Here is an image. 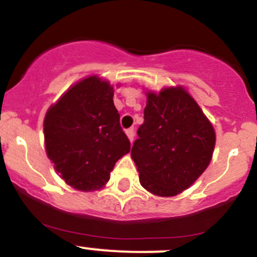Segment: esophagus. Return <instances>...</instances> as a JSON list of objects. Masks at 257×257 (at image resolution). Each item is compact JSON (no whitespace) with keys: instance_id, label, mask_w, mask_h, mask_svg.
Returning <instances> with one entry per match:
<instances>
[{"instance_id":"obj_1","label":"esophagus","mask_w":257,"mask_h":257,"mask_svg":"<svg viewBox=\"0 0 257 257\" xmlns=\"http://www.w3.org/2000/svg\"><path fill=\"white\" fill-rule=\"evenodd\" d=\"M125 134H126V137H128V138H129V141H131V142L134 141V136H136V132H134L133 128L126 129Z\"/></svg>"}]
</instances>
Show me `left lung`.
Segmentation results:
<instances>
[{
  "label": "left lung",
  "mask_w": 257,
  "mask_h": 257,
  "mask_svg": "<svg viewBox=\"0 0 257 257\" xmlns=\"http://www.w3.org/2000/svg\"><path fill=\"white\" fill-rule=\"evenodd\" d=\"M132 148L143 188L158 196H175L208 168L215 131L183 87L147 93L144 123Z\"/></svg>",
  "instance_id": "8db88e82"
}]
</instances>
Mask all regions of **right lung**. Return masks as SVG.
Masks as SVG:
<instances>
[{
  "label": "right lung",
  "instance_id": "add662e5",
  "mask_svg": "<svg viewBox=\"0 0 257 257\" xmlns=\"http://www.w3.org/2000/svg\"><path fill=\"white\" fill-rule=\"evenodd\" d=\"M113 95L109 82L90 76L69 88L46 113V152L56 172L77 190L103 188L115 163L131 150Z\"/></svg>",
  "mask_w": 257,
  "mask_h": 257
}]
</instances>
